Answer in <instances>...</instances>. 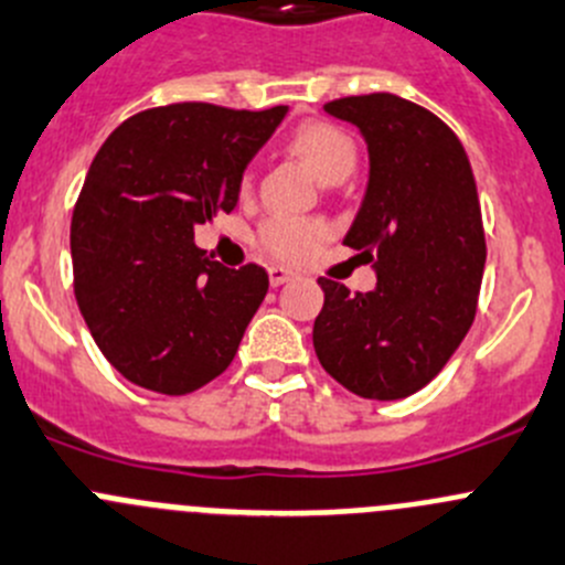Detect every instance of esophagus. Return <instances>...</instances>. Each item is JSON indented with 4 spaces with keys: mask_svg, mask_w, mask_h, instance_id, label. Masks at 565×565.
Returning a JSON list of instances; mask_svg holds the SVG:
<instances>
[{
    "mask_svg": "<svg viewBox=\"0 0 565 565\" xmlns=\"http://www.w3.org/2000/svg\"><path fill=\"white\" fill-rule=\"evenodd\" d=\"M267 273H270L273 287H281V284H287L289 278H292V270H287V267H281V265H273Z\"/></svg>",
    "mask_w": 565,
    "mask_h": 565,
    "instance_id": "obj_1",
    "label": "esophagus"
}]
</instances>
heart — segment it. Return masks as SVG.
Returning <instances> with one entry per match:
<instances>
[{
  "instance_id": "b5f03b06",
  "label": "heart",
  "mask_w": 565,
  "mask_h": 565,
  "mask_svg": "<svg viewBox=\"0 0 565 565\" xmlns=\"http://www.w3.org/2000/svg\"><path fill=\"white\" fill-rule=\"evenodd\" d=\"M289 149L328 184L342 182L355 168L353 137L339 129L337 124H328V120H309V124L298 126L289 137ZM239 188H250V173H243ZM326 234L328 226L320 217L278 212V215H270L267 221L259 223L256 245L270 256H276V259L292 262L309 254L315 245H320Z\"/></svg>"
}]
</instances>
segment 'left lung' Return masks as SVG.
Masks as SVG:
<instances>
[{"mask_svg": "<svg viewBox=\"0 0 565 565\" xmlns=\"http://www.w3.org/2000/svg\"><path fill=\"white\" fill-rule=\"evenodd\" d=\"M361 129L370 182L344 245L372 262V292L317 278L322 370L366 399H399L428 386L475 322L486 267L478 184L456 131L394 93L326 104Z\"/></svg>", "mask_w": 565, "mask_h": 565, "instance_id": "obj_1", "label": "left lung"}]
</instances>
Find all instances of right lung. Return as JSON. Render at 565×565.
I'll return each instance as SVG.
<instances>
[{
  "label": "right lung",
  "mask_w": 565,
  "mask_h": 565,
  "mask_svg": "<svg viewBox=\"0 0 565 565\" xmlns=\"http://www.w3.org/2000/svg\"><path fill=\"white\" fill-rule=\"evenodd\" d=\"M284 115V104L151 107L93 157L71 217L74 295L126 381L179 397L234 361L270 278L259 265L210 259L195 226L237 206L245 166Z\"/></svg>",
  "instance_id": "obj_1"
}]
</instances>
